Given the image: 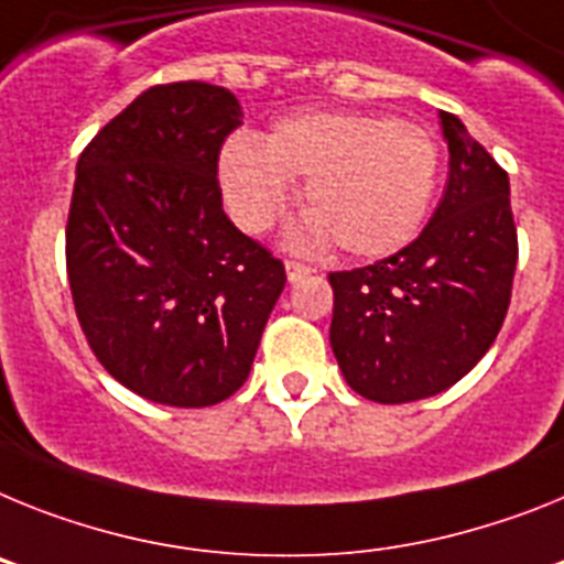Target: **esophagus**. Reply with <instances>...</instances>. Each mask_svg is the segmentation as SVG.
Wrapping results in <instances>:
<instances>
[{
    "label": "esophagus",
    "instance_id": "1",
    "mask_svg": "<svg viewBox=\"0 0 564 564\" xmlns=\"http://www.w3.org/2000/svg\"><path fill=\"white\" fill-rule=\"evenodd\" d=\"M312 269L306 267V263H297V261H286V278H289V283H297V281H303V278L310 275Z\"/></svg>",
    "mask_w": 564,
    "mask_h": 564
}]
</instances>
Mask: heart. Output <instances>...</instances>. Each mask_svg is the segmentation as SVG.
I'll return each mask as SVG.
<instances>
[{
    "mask_svg": "<svg viewBox=\"0 0 564 564\" xmlns=\"http://www.w3.org/2000/svg\"><path fill=\"white\" fill-rule=\"evenodd\" d=\"M437 144L423 127L351 110L286 116L263 144L232 139L218 155L224 204L243 232H263L303 181L310 213L292 229L297 247H337L383 258L417 235L437 187Z\"/></svg>",
    "mask_w": 564,
    "mask_h": 564,
    "instance_id": "obj_1",
    "label": "heart"
}]
</instances>
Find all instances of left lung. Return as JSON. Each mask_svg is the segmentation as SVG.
I'll return each instance as SVG.
<instances>
[{"label":"left lung","mask_w":564,"mask_h":564,"mask_svg":"<svg viewBox=\"0 0 564 564\" xmlns=\"http://www.w3.org/2000/svg\"><path fill=\"white\" fill-rule=\"evenodd\" d=\"M448 181L429 227L400 252L332 272L329 343L346 383L375 403L440 394L497 340L517 269L508 173L440 110Z\"/></svg>","instance_id":"obj_1"}]
</instances>
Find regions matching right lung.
I'll return each mask as SVG.
<instances>
[{"instance_id": "obj_1", "label": "right lung", "mask_w": 564, "mask_h": 564, "mask_svg": "<svg viewBox=\"0 0 564 564\" xmlns=\"http://www.w3.org/2000/svg\"><path fill=\"white\" fill-rule=\"evenodd\" d=\"M227 87H150L78 155L67 278L93 355L139 398L204 409L241 389L286 283L224 215Z\"/></svg>"}]
</instances>
